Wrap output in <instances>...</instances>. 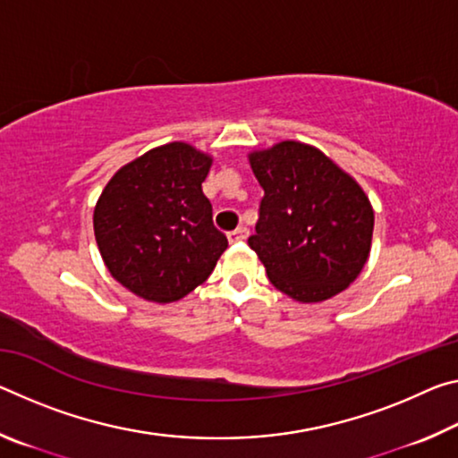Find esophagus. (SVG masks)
Wrapping results in <instances>:
<instances>
[{"label": "esophagus", "mask_w": 458, "mask_h": 458, "mask_svg": "<svg viewBox=\"0 0 458 458\" xmlns=\"http://www.w3.org/2000/svg\"><path fill=\"white\" fill-rule=\"evenodd\" d=\"M246 236H248V228H244V226H240V228H236V230H232L230 234H228V240L232 244L234 242H242V240H246Z\"/></svg>", "instance_id": "1"}]
</instances>
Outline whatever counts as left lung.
<instances>
[{
	"label": "left lung",
	"instance_id": "1",
	"mask_svg": "<svg viewBox=\"0 0 458 458\" xmlns=\"http://www.w3.org/2000/svg\"><path fill=\"white\" fill-rule=\"evenodd\" d=\"M265 190L257 234L268 281L299 303L345 291L368 262L374 208L361 185L313 145L281 141L248 153Z\"/></svg>",
	"mask_w": 458,
	"mask_h": 458
}]
</instances>
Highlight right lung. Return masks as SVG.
Masks as SVG:
<instances>
[{"mask_svg":"<svg viewBox=\"0 0 458 458\" xmlns=\"http://www.w3.org/2000/svg\"><path fill=\"white\" fill-rule=\"evenodd\" d=\"M212 161L190 143H165L123 165L100 193L92 214L100 257L137 297L183 299L228 248L201 191Z\"/></svg>","mask_w":458,"mask_h":458,"instance_id":"1","label":"right lung"}]
</instances>
